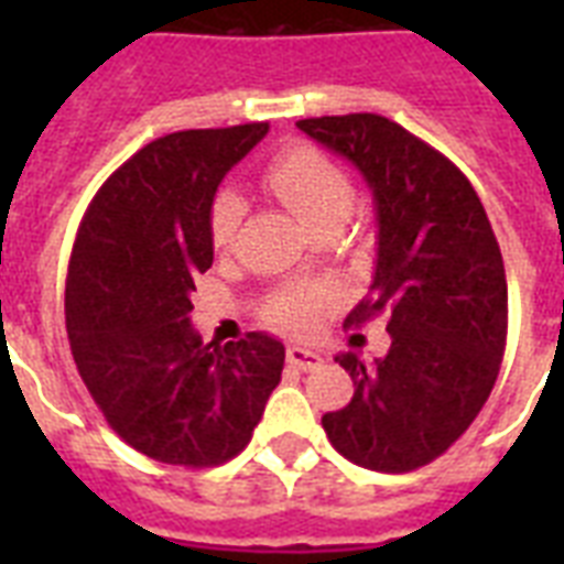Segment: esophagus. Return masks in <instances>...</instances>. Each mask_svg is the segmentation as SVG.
<instances>
[{"mask_svg":"<svg viewBox=\"0 0 564 564\" xmlns=\"http://www.w3.org/2000/svg\"><path fill=\"white\" fill-rule=\"evenodd\" d=\"M286 362L301 371H313L322 366V354L310 351V348H301V345H292L290 351H286Z\"/></svg>","mask_w":564,"mask_h":564,"instance_id":"34e87169","label":"esophagus"}]
</instances>
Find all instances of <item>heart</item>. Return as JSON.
<instances>
[{"label": "heart", "mask_w": 564, "mask_h": 564, "mask_svg": "<svg viewBox=\"0 0 564 564\" xmlns=\"http://www.w3.org/2000/svg\"><path fill=\"white\" fill-rule=\"evenodd\" d=\"M263 184L299 216L310 230L327 221H345L354 207V184L327 154L310 145L283 149L265 163ZM246 219V202L234 189H221L207 213V230L216 251H228ZM343 292L334 283H295L265 301L263 318L292 336L313 334Z\"/></svg>", "instance_id": "obj_1"}]
</instances>
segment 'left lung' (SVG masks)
Returning <instances> with one entry per match:
<instances>
[{"label": "left lung", "instance_id": "obj_1", "mask_svg": "<svg viewBox=\"0 0 564 564\" xmlns=\"http://www.w3.org/2000/svg\"><path fill=\"white\" fill-rule=\"evenodd\" d=\"M299 128L371 187L375 281L345 325L383 313L392 336L371 366L351 351L336 357L354 398L322 427L354 465L415 471L471 427L498 380L509 313L498 239L463 172L392 119L348 113L299 119Z\"/></svg>", "mask_w": 564, "mask_h": 564}]
</instances>
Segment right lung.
<instances>
[{
    "instance_id": "right-lung-1",
    "label": "right lung",
    "mask_w": 564,
    "mask_h": 564,
    "mask_svg": "<svg viewBox=\"0 0 564 564\" xmlns=\"http://www.w3.org/2000/svg\"><path fill=\"white\" fill-rule=\"evenodd\" d=\"M269 122L175 131L110 175L84 213L66 274V334L87 392L122 442L158 463L210 468L251 442L283 345H204L189 325L213 265V195Z\"/></svg>"
}]
</instances>
